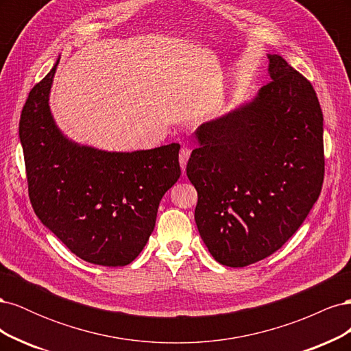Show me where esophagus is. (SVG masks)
<instances>
[{"instance_id": "obj_1", "label": "esophagus", "mask_w": 351, "mask_h": 351, "mask_svg": "<svg viewBox=\"0 0 351 351\" xmlns=\"http://www.w3.org/2000/svg\"><path fill=\"white\" fill-rule=\"evenodd\" d=\"M189 158H190V149H189V147H182V149H180L178 161H180V167H182L183 171L186 169V164L189 161Z\"/></svg>"}]
</instances>
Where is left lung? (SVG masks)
I'll return each instance as SVG.
<instances>
[{"instance_id":"8db88e82","label":"left lung","mask_w":351,"mask_h":351,"mask_svg":"<svg viewBox=\"0 0 351 351\" xmlns=\"http://www.w3.org/2000/svg\"><path fill=\"white\" fill-rule=\"evenodd\" d=\"M271 80L252 102L196 130L187 162L195 221L214 259L241 268L277 252L322 190L324 115L303 74L269 54Z\"/></svg>"}]
</instances>
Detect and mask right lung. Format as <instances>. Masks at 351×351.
Segmentation results:
<instances>
[{"mask_svg": "<svg viewBox=\"0 0 351 351\" xmlns=\"http://www.w3.org/2000/svg\"><path fill=\"white\" fill-rule=\"evenodd\" d=\"M58 61L32 88L20 115L30 204L76 256L124 267L149 240L159 202L182 174L180 145L107 152L69 141L48 104Z\"/></svg>", "mask_w": 351, "mask_h": 351, "instance_id": "obj_1", "label": "right lung"}]
</instances>
